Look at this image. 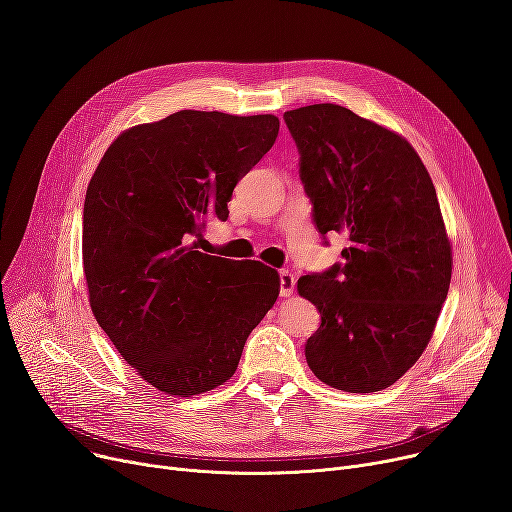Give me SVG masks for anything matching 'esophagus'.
<instances>
[{"mask_svg":"<svg viewBox=\"0 0 512 512\" xmlns=\"http://www.w3.org/2000/svg\"><path fill=\"white\" fill-rule=\"evenodd\" d=\"M294 284H297V278L290 270H280V297H290Z\"/></svg>","mask_w":512,"mask_h":512,"instance_id":"1","label":"esophagus"}]
</instances>
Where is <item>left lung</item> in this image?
<instances>
[{"instance_id":"8db88e82","label":"left lung","mask_w":512,"mask_h":512,"mask_svg":"<svg viewBox=\"0 0 512 512\" xmlns=\"http://www.w3.org/2000/svg\"><path fill=\"white\" fill-rule=\"evenodd\" d=\"M284 122L317 232L348 236L342 263L297 284L321 315L307 363L332 388L384 390L425 351L450 286L434 182L405 139L342 105L299 107Z\"/></svg>"}]
</instances>
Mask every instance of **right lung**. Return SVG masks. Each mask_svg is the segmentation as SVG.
Returning <instances> with one entry per match:
<instances>
[{
  "label": "right lung",
  "mask_w": 512,
  "mask_h": 512,
  "mask_svg": "<svg viewBox=\"0 0 512 512\" xmlns=\"http://www.w3.org/2000/svg\"><path fill=\"white\" fill-rule=\"evenodd\" d=\"M280 120L182 110L134 126L89 182L83 265L97 324L159 392L195 396L230 380L280 294L261 261L195 251L234 186L272 149Z\"/></svg>",
  "instance_id": "add662e5"
}]
</instances>
